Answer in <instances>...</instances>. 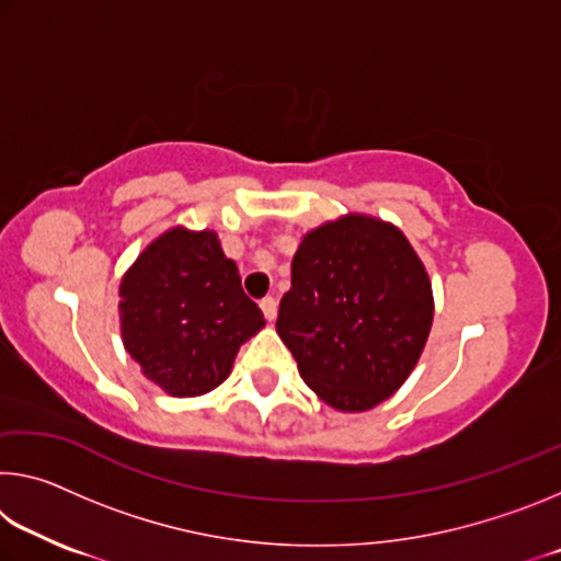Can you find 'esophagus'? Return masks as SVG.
Segmentation results:
<instances>
[{"mask_svg": "<svg viewBox=\"0 0 561 561\" xmlns=\"http://www.w3.org/2000/svg\"><path fill=\"white\" fill-rule=\"evenodd\" d=\"M260 307H262L264 319H267V321L277 319V299H274V297H264V299L260 301Z\"/></svg>", "mask_w": 561, "mask_h": 561, "instance_id": "obj_1", "label": "esophagus"}]
</instances>
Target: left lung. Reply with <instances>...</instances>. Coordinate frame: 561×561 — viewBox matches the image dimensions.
Wrapping results in <instances>:
<instances>
[{
    "label": "left lung",
    "mask_w": 561,
    "mask_h": 561,
    "mask_svg": "<svg viewBox=\"0 0 561 561\" xmlns=\"http://www.w3.org/2000/svg\"><path fill=\"white\" fill-rule=\"evenodd\" d=\"M433 324L428 272L391 222L346 215L304 234L277 334L336 411L386 401L417 364Z\"/></svg>",
    "instance_id": "8db88e82"
}]
</instances>
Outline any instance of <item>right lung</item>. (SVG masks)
Here are the masks:
<instances>
[{"label":"right lung","instance_id":"1","mask_svg":"<svg viewBox=\"0 0 561 561\" xmlns=\"http://www.w3.org/2000/svg\"><path fill=\"white\" fill-rule=\"evenodd\" d=\"M118 294L123 346L175 398L220 386L237 351L264 327L213 230L160 234L123 274Z\"/></svg>","mask_w":561,"mask_h":561}]
</instances>
